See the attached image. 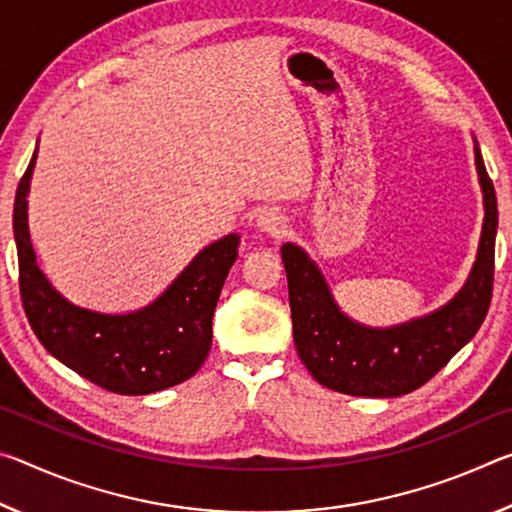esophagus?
I'll list each match as a JSON object with an SVG mask.
<instances>
[{
	"mask_svg": "<svg viewBox=\"0 0 512 512\" xmlns=\"http://www.w3.org/2000/svg\"><path fill=\"white\" fill-rule=\"evenodd\" d=\"M257 228L262 232H268V235L273 237H280L287 232V219L275 210H264L257 214Z\"/></svg>",
	"mask_w": 512,
	"mask_h": 512,
	"instance_id": "esophagus-1",
	"label": "esophagus"
}]
</instances>
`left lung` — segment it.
<instances>
[{
    "instance_id": "obj_1",
    "label": "left lung",
    "mask_w": 512,
    "mask_h": 512,
    "mask_svg": "<svg viewBox=\"0 0 512 512\" xmlns=\"http://www.w3.org/2000/svg\"><path fill=\"white\" fill-rule=\"evenodd\" d=\"M474 164L485 212L476 259L461 291L431 314L391 327L357 323L334 300L314 259L291 241L282 246L293 343L318 384L354 397H400L472 341L490 307L497 237V196L476 140Z\"/></svg>"
}]
</instances>
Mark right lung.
I'll list each match as a JSON object with an SVG mask.
<instances>
[{
  "label": "right lung",
  "mask_w": 512,
  "mask_h": 512,
  "mask_svg": "<svg viewBox=\"0 0 512 512\" xmlns=\"http://www.w3.org/2000/svg\"><path fill=\"white\" fill-rule=\"evenodd\" d=\"M36 153L20 180L13 232L20 293L31 329L51 357L119 395H149L196 375L212 345V316L237 259L239 235L198 250L158 298L126 314H106L67 300L40 271L29 235V189Z\"/></svg>",
  "instance_id": "right-lung-1"
}]
</instances>
